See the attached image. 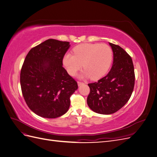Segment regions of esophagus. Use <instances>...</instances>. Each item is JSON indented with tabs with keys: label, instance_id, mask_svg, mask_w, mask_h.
I'll return each instance as SVG.
<instances>
[{
	"label": "esophagus",
	"instance_id": "obj_1",
	"mask_svg": "<svg viewBox=\"0 0 157 157\" xmlns=\"http://www.w3.org/2000/svg\"><path fill=\"white\" fill-rule=\"evenodd\" d=\"M82 84H84V82H80V81L78 82V86H81V85H82Z\"/></svg>",
	"mask_w": 157,
	"mask_h": 157
}]
</instances>
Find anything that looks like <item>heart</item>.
<instances>
[{"instance_id": "obj_1", "label": "heart", "mask_w": 157, "mask_h": 157, "mask_svg": "<svg viewBox=\"0 0 157 157\" xmlns=\"http://www.w3.org/2000/svg\"><path fill=\"white\" fill-rule=\"evenodd\" d=\"M73 51V55L66 54L63 58V63L71 76L83 67L84 70L80 77L96 80L103 77L111 65L113 52L107 44H81L76 46Z\"/></svg>"}]
</instances>
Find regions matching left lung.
Here are the masks:
<instances>
[{"instance_id":"1","label":"left lung","mask_w":157,"mask_h":157,"mask_svg":"<svg viewBox=\"0 0 157 157\" xmlns=\"http://www.w3.org/2000/svg\"><path fill=\"white\" fill-rule=\"evenodd\" d=\"M113 52V64L109 73L88 84L87 98L89 107L94 112L110 115L119 110L129 100L135 83L134 67L132 58L118 45L109 43Z\"/></svg>"}]
</instances>
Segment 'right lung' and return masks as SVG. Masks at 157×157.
<instances>
[{"mask_svg":"<svg viewBox=\"0 0 157 157\" xmlns=\"http://www.w3.org/2000/svg\"><path fill=\"white\" fill-rule=\"evenodd\" d=\"M69 42L48 39L30 50L20 73L23 96L40 117L55 118L67 113L77 82L63 67Z\"/></svg>","mask_w":157,"mask_h":157,"instance_id":"right-lung-1","label":"right lung"}]
</instances>
